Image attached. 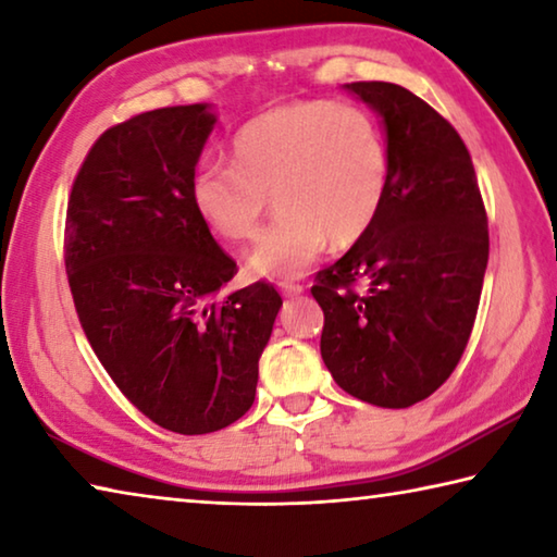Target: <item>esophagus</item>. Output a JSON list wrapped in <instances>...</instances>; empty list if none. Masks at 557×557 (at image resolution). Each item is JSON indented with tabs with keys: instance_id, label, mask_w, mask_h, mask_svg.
Segmentation results:
<instances>
[{
	"instance_id": "34e87169",
	"label": "esophagus",
	"mask_w": 557,
	"mask_h": 557,
	"mask_svg": "<svg viewBox=\"0 0 557 557\" xmlns=\"http://www.w3.org/2000/svg\"><path fill=\"white\" fill-rule=\"evenodd\" d=\"M280 292L285 297H297L305 292V285H299V282H280Z\"/></svg>"
}]
</instances>
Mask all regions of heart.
<instances>
[{
    "label": "heart",
    "instance_id": "b5f03b06",
    "mask_svg": "<svg viewBox=\"0 0 557 557\" xmlns=\"http://www.w3.org/2000/svg\"><path fill=\"white\" fill-rule=\"evenodd\" d=\"M233 164L191 176V201L213 233L252 240L272 203L275 223L250 252L265 277H297L326 243L348 248L369 233L388 196L391 152L363 108L299 100L258 112L233 135Z\"/></svg>",
    "mask_w": 557,
    "mask_h": 557
}]
</instances>
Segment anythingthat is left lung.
<instances>
[{"label":"left lung","instance_id":"8db88e82","mask_svg":"<svg viewBox=\"0 0 557 557\" xmlns=\"http://www.w3.org/2000/svg\"><path fill=\"white\" fill-rule=\"evenodd\" d=\"M346 90L383 117L391 184L369 233L314 277L322 358L354 398L410 408L467 348L488 262L486 209L465 139L435 108L395 83Z\"/></svg>","mask_w":557,"mask_h":557}]
</instances>
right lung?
<instances>
[{"mask_svg": "<svg viewBox=\"0 0 557 557\" xmlns=\"http://www.w3.org/2000/svg\"><path fill=\"white\" fill-rule=\"evenodd\" d=\"M213 122L206 106H176L112 125L65 211V272L92 351L139 412L178 435L250 410L282 307L268 282L213 299L238 272L191 201Z\"/></svg>", "mask_w": 557, "mask_h": 557, "instance_id": "1", "label": "right lung"}]
</instances>
